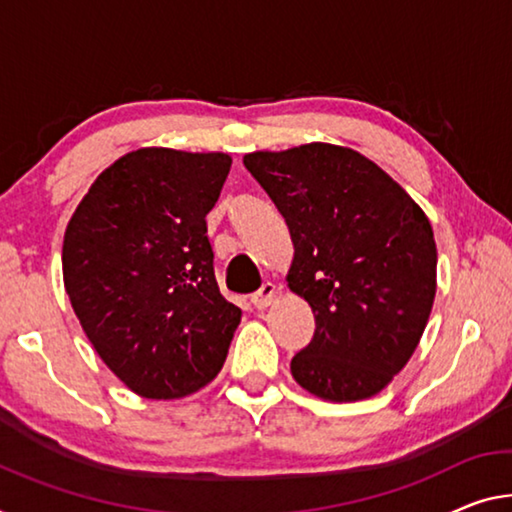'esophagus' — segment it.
<instances>
[{
    "instance_id": "34e87169",
    "label": "esophagus",
    "mask_w": 512,
    "mask_h": 512,
    "mask_svg": "<svg viewBox=\"0 0 512 512\" xmlns=\"http://www.w3.org/2000/svg\"><path fill=\"white\" fill-rule=\"evenodd\" d=\"M274 295H277V288H274V283H263L261 290H256V293L251 295V304H254L258 311H263L272 304Z\"/></svg>"
}]
</instances>
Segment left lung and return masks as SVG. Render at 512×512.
Masks as SVG:
<instances>
[{
  "label": "left lung",
  "instance_id": "1",
  "mask_svg": "<svg viewBox=\"0 0 512 512\" xmlns=\"http://www.w3.org/2000/svg\"><path fill=\"white\" fill-rule=\"evenodd\" d=\"M242 162L286 219L295 247L288 288L316 318L311 343L290 361L295 382L334 403L375 396L414 355L435 302L426 212L345 146L313 141Z\"/></svg>",
  "mask_w": 512,
  "mask_h": 512
}]
</instances>
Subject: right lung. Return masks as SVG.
Wrapping results in <instances>:
<instances>
[{
	"label": "right lung",
	"instance_id": "right-lung-1",
	"mask_svg": "<svg viewBox=\"0 0 512 512\" xmlns=\"http://www.w3.org/2000/svg\"><path fill=\"white\" fill-rule=\"evenodd\" d=\"M229 153L139 148L96 178L66 226L64 286L109 371L153 400L222 371L242 311L219 293L206 215Z\"/></svg>",
	"mask_w": 512,
	"mask_h": 512
}]
</instances>
